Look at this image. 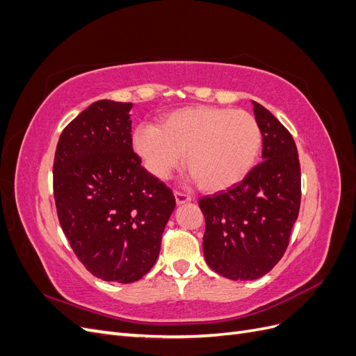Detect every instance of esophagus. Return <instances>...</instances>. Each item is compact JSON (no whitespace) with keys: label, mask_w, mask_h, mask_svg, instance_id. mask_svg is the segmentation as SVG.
<instances>
[{"label":"esophagus","mask_w":356,"mask_h":356,"mask_svg":"<svg viewBox=\"0 0 356 356\" xmlns=\"http://www.w3.org/2000/svg\"><path fill=\"white\" fill-rule=\"evenodd\" d=\"M175 200H177V204H184V203H188L191 200V197L188 195H186V193L175 191Z\"/></svg>","instance_id":"34e87169"}]
</instances>
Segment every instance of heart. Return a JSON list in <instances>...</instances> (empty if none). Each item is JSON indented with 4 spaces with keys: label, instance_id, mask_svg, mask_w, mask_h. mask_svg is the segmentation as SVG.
<instances>
[{
    "label": "heart",
    "instance_id": "obj_1",
    "mask_svg": "<svg viewBox=\"0 0 356 356\" xmlns=\"http://www.w3.org/2000/svg\"><path fill=\"white\" fill-rule=\"evenodd\" d=\"M263 135L257 118L243 110L187 106L163 117L160 126L143 123L132 147L153 177H170L186 154V168L204 191L227 190L250 174Z\"/></svg>",
    "mask_w": 356,
    "mask_h": 356
}]
</instances>
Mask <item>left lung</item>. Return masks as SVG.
<instances>
[{"label": "left lung", "mask_w": 356, "mask_h": 356, "mask_svg": "<svg viewBox=\"0 0 356 356\" xmlns=\"http://www.w3.org/2000/svg\"><path fill=\"white\" fill-rule=\"evenodd\" d=\"M263 135V161L227 191L200 197L204 260L232 281H252L281 260L298 217L301 172L293 136L252 101Z\"/></svg>", "instance_id": "8db88e82"}]
</instances>
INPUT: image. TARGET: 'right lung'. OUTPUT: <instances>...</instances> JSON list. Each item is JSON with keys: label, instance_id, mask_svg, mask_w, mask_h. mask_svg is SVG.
Masks as SVG:
<instances>
[{"label": "right lung", "instance_id": "right-lung-1", "mask_svg": "<svg viewBox=\"0 0 356 356\" xmlns=\"http://www.w3.org/2000/svg\"><path fill=\"white\" fill-rule=\"evenodd\" d=\"M131 102L96 101L63 129L53 163L60 227L88 270L132 284L149 272L175 209L132 148Z\"/></svg>", "mask_w": 356, "mask_h": 356}]
</instances>
